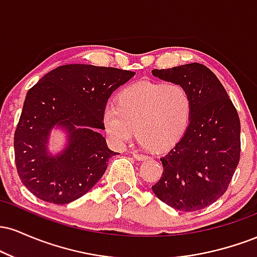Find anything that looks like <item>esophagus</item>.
Masks as SVG:
<instances>
[{"label": "esophagus", "mask_w": 257, "mask_h": 257, "mask_svg": "<svg viewBox=\"0 0 257 257\" xmlns=\"http://www.w3.org/2000/svg\"><path fill=\"white\" fill-rule=\"evenodd\" d=\"M133 157L137 159V161H146V159L150 158L149 156L141 155V153H138V152H133Z\"/></svg>", "instance_id": "1"}]
</instances>
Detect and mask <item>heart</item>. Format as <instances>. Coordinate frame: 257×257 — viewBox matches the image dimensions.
I'll return each instance as SVG.
<instances>
[{
	"label": "heart",
	"mask_w": 257,
	"mask_h": 257,
	"mask_svg": "<svg viewBox=\"0 0 257 257\" xmlns=\"http://www.w3.org/2000/svg\"><path fill=\"white\" fill-rule=\"evenodd\" d=\"M191 110V95L181 84L141 82L125 88L118 104L106 105L102 123L113 145H124L135 131L143 147L164 150L182 138Z\"/></svg>",
	"instance_id": "1"
}]
</instances>
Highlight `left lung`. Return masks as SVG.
Listing matches in <instances>:
<instances>
[{
    "mask_svg": "<svg viewBox=\"0 0 257 257\" xmlns=\"http://www.w3.org/2000/svg\"><path fill=\"white\" fill-rule=\"evenodd\" d=\"M162 81L181 84L192 100L187 129L161 158L163 174L153 193L180 211L213 204L226 192L240 156V120L213 71L198 63L152 70Z\"/></svg>",
    "mask_w": 257,
    "mask_h": 257,
    "instance_id": "1",
    "label": "left lung"
}]
</instances>
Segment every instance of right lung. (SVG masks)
<instances>
[{
    "instance_id": "1",
    "label": "right lung",
    "mask_w": 257,
    "mask_h": 257,
    "mask_svg": "<svg viewBox=\"0 0 257 257\" xmlns=\"http://www.w3.org/2000/svg\"><path fill=\"white\" fill-rule=\"evenodd\" d=\"M135 72L70 64L44 75L26 94L14 134L19 178L37 198L66 204L101 179L112 151L100 131L111 94ZM64 134L60 150H51L54 131Z\"/></svg>"
}]
</instances>
